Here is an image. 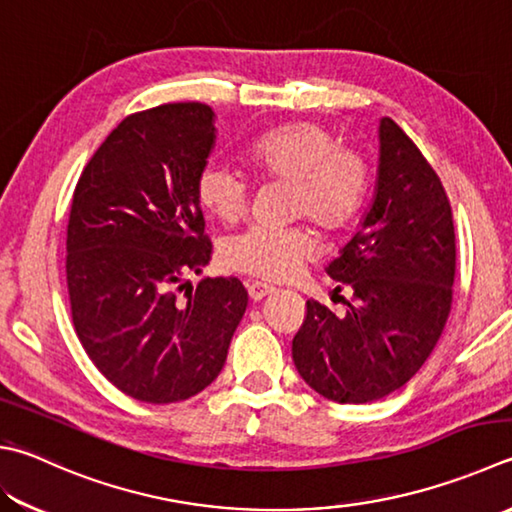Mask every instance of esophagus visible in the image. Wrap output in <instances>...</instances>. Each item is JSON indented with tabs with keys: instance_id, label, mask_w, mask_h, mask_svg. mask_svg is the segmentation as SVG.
<instances>
[{
	"instance_id": "1",
	"label": "esophagus",
	"mask_w": 512,
	"mask_h": 512,
	"mask_svg": "<svg viewBox=\"0 0 512 512\" xmlns=\"http://www.w3.org/2000/svg\"><path fill=\"white\" fill-rule=\"evenodd\" d=\"M247 292H249V298H252V301H263L265 296L274 294V287L256 281V283H249V285H247Z\"/></svg>"
}]
</instances>
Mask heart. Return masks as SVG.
<instances>
[{"label": "heart", "mask_w": 512, "mask_h": 512, "mask_svg": "<svg viewBox=\"0 0 512 512\" xmlns=\"http://www.w3.org/2000/svg\"><path fill=\"white\" fill-rule=\"evenodd\" d=\"M247 162L258 178L292 182L289 214L307 216L325 231L350 223L368 191L365 160L316 122L265 133L249 147ZM196 198L211 218L229 225L247 214L249 185L227 162L209 160L196 178ZM314 252V238L303 227H249L225 240L220 260L231 272L287 281Z\"/></svg>", "instance_id": "heart-1"}]
</instances>
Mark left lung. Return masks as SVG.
Masks as SVG:
<instances>
[{
  "instance_id": "left-lung-1",
  "label": "left lung",
  "mask_w": 512,
  "mask_h": 512,
  "mask_svg": "<svg viewBox=\"0 0 512 512\" xmlns=\"http://www.w3.org/2000/svg\"><path fill=\"white\" fill-rule=\"evenodd\" d=\"M455 256L439 176L399 124L381 118L372 205L325 267L332 281L352 289V301L343 316L307 301L292 341L303 381L336 403L383 399L408 383L448 321Z\"/></svg>"
}]
</instances>
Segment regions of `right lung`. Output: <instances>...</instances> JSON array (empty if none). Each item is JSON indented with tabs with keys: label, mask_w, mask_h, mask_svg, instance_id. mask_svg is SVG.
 Instances as JSON below:
<instances>
[{
	"label": "right lung",
	"mask_w": 512,
	"mask_h": 512,
	"mask_svg": "<svg viewBox=\"0 0 512 512\" xmlns=\"http://www.w3.org/2000/svg\"><path fill=\"white\" fill-rule=\"evenodd\" d=\"M216 113L162 104L115 127L77 180L66 283L82 347L106 379L144 403H176L223 370L247 310L238 278L189 272L211 260L196 178L216 144Z\"/></svg>",
	"instance_id": "1"
}]
</instances>
